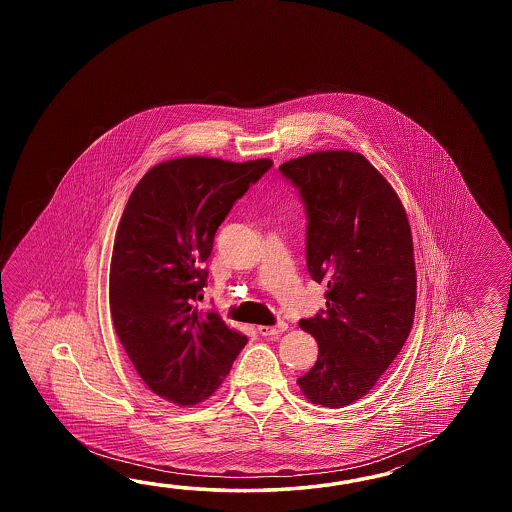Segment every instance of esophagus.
<instances>
[{"label":"esophagus","instance_id":"esophagus-1","mask_svg":"<svg viewBox=\"0 0 512 512\" xmlns=\"http://www.w3.org/2000/svg\"><path fill=\"white\" fill-rule=\"evenodd\" d=\"M287 324L285 322H278L276 326H258V333L263 337H276V335H282L287 331Z\"/></svg>","mask_w":512,"mask_h":512}]
</instances>
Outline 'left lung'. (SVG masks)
Listing matches in <instances>:
<instances>
[{
  "mask_svg": "<svg viewBox=\"0 0 512 512\" xmlns=\"http://www.w3.org/2000/svg\"><path fill=\"white\" fill-rule=\"evenodd\" d=\"M280 172L304 201L309 274L327 287L326 311L300 320L318 359L298 386L311 403L342 408L370 392L414 326L412 230L392 185L362 153H307Z\"/></svg>",
  "mask_w": 512,
  "mask_h": 512,
  "instance_id": "left-lung-1",
  "label": "left lung"
}]
</instances>
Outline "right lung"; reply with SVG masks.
I'll list each match as a JSON object with an SVG mask.
<instances>
[{
    "mask_svg": "<svg viewBox=\"0 0 512 512\" xmlns=\"http://www.w3.org/2000/svg\"><path fill=\"white\" fill-rule=\"evenodd\" d=\"M271 166L196 155L164 161L144 174L122 212L109 267L113 326L142 381L170 403L208 399L247 344L196 302L216 230Z\"/></svg>",
    "mask_w": 512,
    "mask_h": 512,
    "instance_id": "1",
    "label": "right lung"
}]
</instances>
